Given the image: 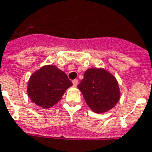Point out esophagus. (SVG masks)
I'll return each mask as SVG.
<instances>
[{
    "label": "esophagus",
    "instance_id": "obj_1",
    "mask_svg": "<svg viewBox=\"0 0 152 152\" xmlns=\"http://www.w3.org/2000/svg\"><path fill=\"white\" fill-rule=\"evenodd\" d=\"M72 84H73L74 86H76V85L78 84V80H77V79L73 80H72Z\"/></svg>",
    "mask_w": 152,
    "mask_h": 152
}]
</instances>
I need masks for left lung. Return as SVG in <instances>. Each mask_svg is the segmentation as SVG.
<instances>
[{
    "label": "left lung",
    "mask_w": 152,
    "mask_h": 152,
    "mask_svg": "<svg viewBox=\"0 0 152 152\" xmlns=\"http://www.w3.org/2000/svg\"><path fill=\"white\" fill-rule=\"evenodd\" d=\"M77 87L88 107L96 113L109 111L120 99L117 80L102 68L88 69Z\"/></svg>",
    "instance_id": "obj_1"
}]
</instances>
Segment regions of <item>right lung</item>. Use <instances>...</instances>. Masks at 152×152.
Segmentation results:
<instances>
[{"label": "right lung", "mask_w": 152, "mask_h": 152, "mask_svg": "<svg viewBox=\"0 0 152 152\" xmlns=\"http://www.w3.org/2000/svg\"><path fill=\"white\" fill-rule=\"evenodd\" d=\"M72 85L63 71L54 65L44 66L32 74L28 84V95L34 104L49 108L60 101Z\"/></svg>", "instance_id": "add662e5"}]
</instances>
